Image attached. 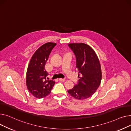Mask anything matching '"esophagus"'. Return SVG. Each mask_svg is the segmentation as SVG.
Wrapping results in <instances>:
<instances>
[{
  "instance_id": "esophagus-1",
  "label": "esophagus",
  "mask_w": 131,
  "mask_h": 131,
  "mask_svg": "<svg viewBox=\"0 0 131 131\" xmlns=\"http://www.w3.org/2000/svg\"><path fill=\"white\" fill-rule=\"evenodd\" d=\"M59 80H60V81L63 82V81H65V79H63V78H60V79H59Z\"/></svg>"
}]
</instances>
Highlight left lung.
<instances>
[{
  "label": "left lung",
  "instance_id": "obj_1",
  "mask_svg": "<svg viewBox=\"0 0 131 131\" xmlns=\"http://www.w3.org/2000/svg\"><path fill=\"white\" fill-rule=\"evenodd\" d=\"M68 46L75 56L79 79L68 93L75 99H85L93 95L101 84V64L96 53L88 45L80 43H70Z\"/></svg>",
  "mask_w": 131,
  "mask_h": 131
}]
</instances>
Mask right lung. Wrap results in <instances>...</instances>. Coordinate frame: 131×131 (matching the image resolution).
<instances>
[{
  "label": "right lung",
  "instance_id": "obj_1",
  "mask_svg": "<svg viewBox=\"0 0 131 131\" xmlns=\"http://www.w3.org/2000/svg\"><path fill=\"white\" fill-rule=\"evenodd\" d=\"M57 45L48 42L43 44L34 53L28 64L26 73V85L29 93L37 98L47 96L55 84L52 80H48L49 75L45 66L50 54Z\"/></svg>",
  "mask_w": 131,
  "mask_h": 131
}]
</instances>
